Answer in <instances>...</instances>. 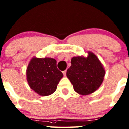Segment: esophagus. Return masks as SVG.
Masks as SVG:
<instances>
[{
	"label": "esophagus",
	"mask_w": 129,
	"mask_h": 129,
	"mask_svg": "<svg viewBox=\"0 0 129 129\" xmlns=\"http://www.w3.org/2000/svg\"><path fill=\"white\" fill-rule=\"evenodd\" d=\"M63 75H64V76H66V70L64 71H63Z\"/></svg>",
	"instance_id": "esophagus-1"
}]
</instances>
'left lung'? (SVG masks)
<instances>
[{
  "label": "left lung",
  "instance_id": "1",
  "mask_svg": "<svg viewBox=\"0 0 129 129\" xmlns=\"http://www.w3.org/2000/svg\"><path fill=\"white\" fill-rule=\"evenodd\" d=\"M88 57H72L71 66L66 76L73 85L74 89L82 95L96 91L103 82L105 71L96 55L88 52Z\"/></svg>",
  "mask_w": 129,
  "mask_h": 129
}]
</instances>
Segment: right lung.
Here are the masks:
<instances>
[{
  "label": "right lung",
  "mask_w": 129,
  "mask_h": 129,
  "mask_svg": "<svg viewBox=\"0 0 129 129\" xmlns=\"http://www.w3.org/2000/svg\"><path fill=\"white\" fill-rule=\"evenodd\" d=\"M26 75L31 89L43 96L55 91L63 77V73L57 69V61L52 58H33L28 65Z\"/></svg>",
  "instance_id": "right-lung-1"
}]
</instances>
